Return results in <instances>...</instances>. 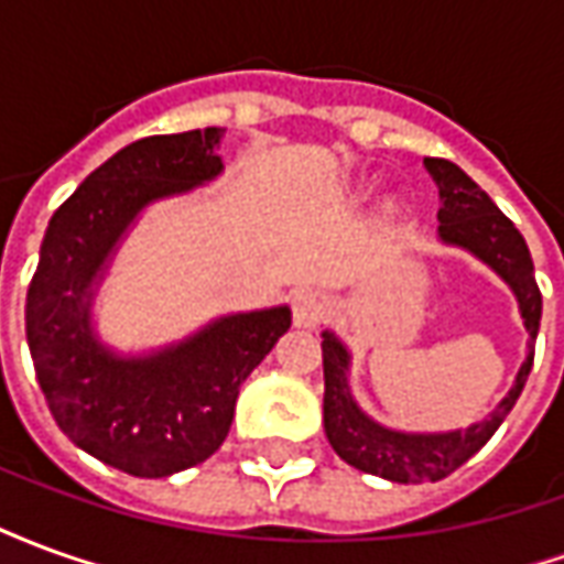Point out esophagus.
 Masks as SVG:
<instances>
[{"label": "esophagus", "mask_w": 564, "mask_h": 564, "mask_svg": "<svg viewBox=\"0 0 564 564\" xmlns=\"http://www.w3.org/2000/svg\"><path fill=\"white\" fill-rule=\"evenodd\" d=\"M326 311V295L317 290H295L293 293V323L299 329H314Z\"/></svg>", "instance_id": "esophagus-1"}]
</instances>
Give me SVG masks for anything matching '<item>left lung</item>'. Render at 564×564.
I'll use <instances>...</instances> for the list:
<instances>
[{
	"mask_svg": "<svg viewBox=\"0 0 564 564\" xmlns=\"http://www.w3.org/2000/svg\"><path fill=\"white\" fill-rule=\"evenodd\" d=\"M441 196L437 208V241L459 247L484 265L496 271L517 295L522 326L529 332V354L517 371V380L508 395L496 404V411L468 429L449 432H402L378 423L356 404L350 392V350L335 332H323V425L332 449L347 465L375 474L392 484H435L453 474L484 447L496 429L505 423L510 408L520 399L525 378L532 371L534 338L541 329V290L534 283L532 253L525 247L520 229L496 208V202L449 160H423Z\"/></svg>",
	"mask_w": 564,
	"mask_h": 564,
	"instance_id": "obj_1",
	"label": "left lung"
}]
</instances>
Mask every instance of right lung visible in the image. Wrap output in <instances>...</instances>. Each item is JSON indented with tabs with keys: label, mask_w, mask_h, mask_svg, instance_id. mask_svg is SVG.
<instances>
[{
	"label": "right lung",
	"mask_w": 564,
	"mask_h": 564,
	"mask_svg": "<svg viewBox=\"0 0 564 564\" xmlns=\"http://www.w3.org/2000/svg\"><path fill=\"white\" fill-rule=\"evenodd\" d=\"M226 129L132 141L102 162L47 223L26 293V341L56 425L132 477H169L217 453L247 375L290 329V307L226 314L148 354L99 338L93 302L129 226L153 202L223 172Z\"/></svg>",
	"instance_id": "add662e5"
}]
</instances>
